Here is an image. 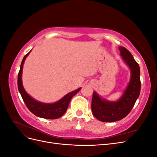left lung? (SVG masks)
I'll return each instance as SVG.
<instances>
[{
    "instance_id": "obj_1",
    "label": "left lung",
    "mask_w": 157,
    "mask_h": 157,
    "mask_svg": "<svg viewBox=\"0 0 157 157\" xmlns=\"http://www.w3.org/2000/svg\"><path fill=\"white\" fill-rule=\"evenodd\" d=\"M118 49L122 60L130 70V80L124 93L115 101L107 100L94 92L92 111L94 116L101 122H113L124 118L131 111L140 94V66L132 54L124 47L119 46Z\"/></svg>"
}]
</instances>
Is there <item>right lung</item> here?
<instances>
[{
    "label": "right lung",
    "mask_w": 157,
    "mask_h": 157,
    "mask_svg": "<svg viewBox=\"0 0 157 157\" xmlns=\"http://www.w3.org/2000/svg\"><path fill=\"white\" fill-rule=\"evenodd\" d=\"M31 51L24 56L21 61L20 69L17 76V87L19 92H20L27 107L35 115L38 117L46 118V119H56V118H58L64 115V113L68 108L71 99L75 94H77L80 91L81 88H79L73 92L68 93L59 101L52 103H42L33 98L27 93L25 90L23 88L22 83L23 66L26 58L29 56Z\"/></svg>",
    "instance_id": "obj_1"
}]
</instances>
